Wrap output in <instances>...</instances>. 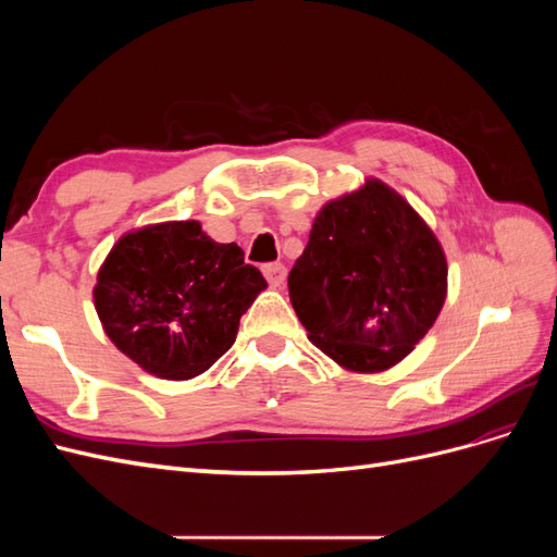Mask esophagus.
Listing matches in <instances>:
<instances>
[{
  "label": "esophagus",
  "mask_w": 557,
  "mask_h": 557,
  "mask_svg": "<svg viewBox=\"0 0 557 557\" xmlns=\"http://www.w3.org/2000/svg\"><path fill=\"white\" fill-rule=\"evenodd\" d=\"M262 274L267 276L269 285H274V288H281L285 283V276H288V269H285L281 262H269L262 267Z\"/></svg>",
  "instance_id": "obj_1"
}]
</instances>
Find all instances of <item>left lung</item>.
Masks as SVG:
<instances>
[{
  "mask_svg": "<svg viewBox=\"0 0 557 557\" xmlns=\"http://www.w3.org/2000/svg\"><path fill=\"white\" fill-rule=\"evenodd\" d=\"M288 290L315 348L348 372L379 374L407 358L442 313L448 264L409 201L367 178L315 213Z\"/></svg>",
  "mask_w": 557,
  "mask_h": 557,
  "instance_id": "1",
  "label": "left lung"
}]
</instances>
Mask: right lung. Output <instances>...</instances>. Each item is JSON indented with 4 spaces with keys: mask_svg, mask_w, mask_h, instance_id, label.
I'll return each instance as SVG.
<instances>
[{
    "mask_svg": "<svg viewBox=\"0 0 557 557\" xmlns=\"http://www.w3.org/2000/svg\"><path fill=\"white\" fill-rule=\"evenodd\" d=\"M264 288L237 244L213 242L199 221H166L113 244L92 299L117 350L148 374L185 381L234 344L242 315Z\"/></svg>",
    "mask_w": 557,
    "mask_h": 557,
    "instance_id": "right-lung-1",
    "label": "right lung"
}]
</instances>
